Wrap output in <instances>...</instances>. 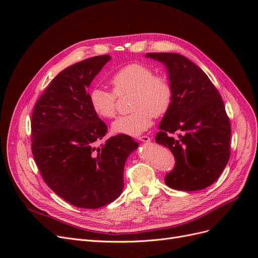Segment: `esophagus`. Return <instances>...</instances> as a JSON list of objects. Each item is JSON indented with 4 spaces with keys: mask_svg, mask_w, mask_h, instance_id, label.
<instances>
[{
    "mask_svg": "<svg viewBox=\"0 0 258 258\" xmlns=\"http://www.w3.org/2000/svg\"><path fill=\"white\" fill-rule=\"evenodd\" d=\"M138 140H140V141H142L144 143H150L151 142V138L147 137V136H142V137H139Z\"/></svg>",
    "mask_w": 258,
    "mask_h": 258,
    "instance_id": "esophagus-1",
    "label": "esophagus"
}]
</instances>
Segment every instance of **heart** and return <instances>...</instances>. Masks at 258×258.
<instances>
[{
	"instance_id": "heart-1",
	"label": "heart",
	"mask_w": 258,
	"mask_h": 258,
	"mask_svg": "<svg viewBox=\"0 0 258 258\" xmlns=\"http://www.w3.org/2000/svg\"><path fill=\"white\" fill-rule=\"evenodd\" d=\"M113 92L96 87L89 93V103L99 117L111 119L116 115V96L131 93L129 115H123L112 123L116 135L137 137L152 126L153 116L165 115L172 104L173 90L169 80L154 74L153 69L141 63L120 68L110 80Z\"/></svg>"
}]
</instances>
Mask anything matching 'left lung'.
Returning a JSON list of instances; mask_svg holds the SVG:
<instances>
[{"instance_id":"left-lung-1","label":"left lung","mask_w":258,"mask_h":258,"mask_svg":"<svg viewBox=\"0 0 258 258\" xmlns=\"http://www.w3.org/2000/svg\"><path fill=\"white\" fill-rule=\"evenodd\" d=\"M145 57L166 66L173 90L172 104L155 139L175 159L165 183L184 191L207 188L220 177L230 157V121L220 92L208 75L182 54L148 52Z\"/></svg>"}]
</instances>
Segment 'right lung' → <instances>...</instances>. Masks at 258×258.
I'll use <instances>...</instances> for the list:
<instances>
[{"label":"right lung","mask_w":258,"mask_h":258,"mask_svg":"<svg viewBox=\"0 0 258 258\" xmlns=\"http://www.w3.org/2000/svg\"><path fill=\"white\" fill-rule=\"evenodd\" d=\"M110 59L103 54L64 69L36 101L32 113V154L44 182L77 208L98 209L118 198L124 163L138 147L124 135L95 146L107 127L92 111L88 88Z\"/></svg>","instance_id":"obj_1"}]
</instances>
